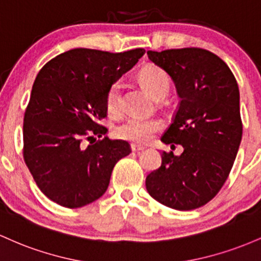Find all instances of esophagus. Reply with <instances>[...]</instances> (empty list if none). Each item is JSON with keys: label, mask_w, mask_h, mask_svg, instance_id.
Here are the masks:
<instances>
[{"label": "esophagus", "mask_w": 261, "mask_h": 261, "mask_svg": "<svg viewBox=\"0 0 261 261\" xmlns=\"http://www.w3.org/2000/svg\"><path fill=\"white\" fill-rule=\"evenodd\" d=\"M130 149H132V151H140V150H144L145 148L143 145H139V144H132Z\"/></svg>", "instance_id": "34e87169"}]
</instances>
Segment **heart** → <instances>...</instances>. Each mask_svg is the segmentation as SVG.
Instances as JSON below:
<instances>
[{
  "instance_id": "heart-1",
  "label": "heart",
  "mask_w": 261,
  "mask_h": 261,
  "mask_svg": "<svg viewBox=\"0 0 261 261\" xmlns=\"http://www.w3.org/2000/svg\"><path fill=\"white\" fill-rule=\"evenodd\" d=\"M139 79L145 89L155 98H164L170 89L169 75L159 66L148 65L139 72ZM121 81H115L108 87L106 93V110L110 115L118 116L122 112ZM164 123L159 118H143L130 117L122 124L117 125L115 134L117 138L134 143H146L154 137L156 132L162 130Z\"/></svg>"
}]
</instances>
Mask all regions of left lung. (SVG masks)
<instances>
[{"instance_id": "1", "label": "left lung", "mask_w": 261, "mask_h": 261, "mask_svg": "<svg viewBox=\"0 0 261 261\" xmlns=\"http://www.w3.org/2000/svg\"><path fill=\"white\" fill-rule=\"evenodd\" d=\"M146 54L170 75L180 97L162 142L184 148L178 156L163 151L162 166L146 176V190L170 208H198L218 194L238 153L243 134L238 84L227 64L204 49Z\"/></svg>"}]
</instances>
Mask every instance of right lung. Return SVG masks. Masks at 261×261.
<instances>
[{
	"label": "right lung",
	"instance_id": "add662e5",
	"mask_svg": "<svg viewBox=\"0 0 261 261\" xmlns=\"http://www.w3.org/2000/svg\"><path fill=\"white\" fill-rule=\"evenodd\" d=\"M142 48L108 53L76 48L38 72L23 123V158L40 191L66 208H79L106 192L116 163L130 153L111 140L99 121L107 116L108 87L144 55ZM102 139L85 147L83 140Z\"/></svg>",
	"mask_w": 261,
	"mask_h": 261
}]
</instances>
